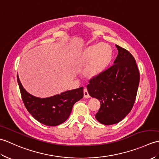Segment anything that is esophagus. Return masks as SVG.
<instances>
[{"label":"esophagus","instance_id":"34e87169","mask_svg":"<svg viewBox=\"0 0 159 159\" xmlns=\"http://www.w3.org/2000/svg\"><path fill=\"white\" fill-rule=\"evenodd\" d=\"M83 93H84V98H90L89 94L88 92H87V89L86 88L84 89Z\"/></svg>","mask_w":159,"mask_h":159}]
</instances>
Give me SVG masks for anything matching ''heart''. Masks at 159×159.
<instances>
[{
  "label": "heart",
  "mask_w": 159,
  "mask_h": 159,
  "mask_svg": "<svg viewBox=\"0 0 159 159\" xmlns=\"http://www.w3.org/2000/svg\"><path fill=\"white\" fill-rule=\"evenodd\" d=\"M112 55V48L107 43H98L89 47L84 55L87 61L92 60L88 69L89 73L93 75L101 72L110 63Z\"/></svg>",
  "instance_id": "heart-1"
}]
</instances>
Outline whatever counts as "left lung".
<instances>
[{"mask_svg":"<svg viewBox=\"0 0 159 159\" xmlns=\"http://www.w3.org/2000/svg\"><path fill=\"white\" fill-rule=\"evenodd\" d=\"M118 55L113 65L89 80L87 88L100 102L96 120L104 125L122 120L133 109L139 84V72L133 56L116 45Z\"/></svg>","mask_w":159,"mask_h":159,"instance_id":"8db88e82","label":"left lung"}]
</instances>
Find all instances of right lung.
<instances>
[{"instance_id": "right-lung-1", "label": "right lung", "mask_w": 159, "mask_h": 159, "mask_svg": "<svg viewBox=\"0 0 159 159\" xmlns=\"http://www.w3.org/2000/svg\"><path fill=\"white\" fill-rule=\"evenodd\" d=\"M17 80L24 104L36 120L46 126H55L68 118L74 104L83 97V87L67 91L46 98H39L23 88L18 75Z\"/></svg>"}]
</instances>
